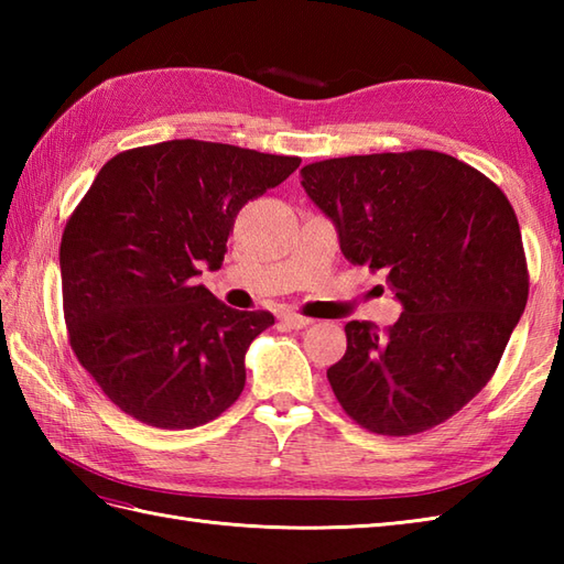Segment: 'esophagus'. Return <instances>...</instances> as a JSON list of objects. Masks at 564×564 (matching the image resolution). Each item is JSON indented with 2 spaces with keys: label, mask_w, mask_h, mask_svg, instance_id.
Here are the masks:
<instances>
[{
  "label": "esophagus",
  "mask_w": 564,
  "mask_h": 564,
  "mask_svg": "<svg viewBox=\"0 0 564 564\" xmlns=\"http://www.w3.org/2000/svg\"><path fill=\"white\" fill-rule=\"evenodd\" d=\"M279 322L285 327L291 329H303L310 325V319L305 315H297V313H291V310H283V313L279 315Z\"/></svg>",
  "instance_id": "obj_1"
}]
</instances>
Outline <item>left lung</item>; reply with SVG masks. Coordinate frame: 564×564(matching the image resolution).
<instances>
[{
  "mask_svg": "<svg viewBox=\"0 0 564 564\" xmlns=\"http://www.w3.org/2000/svg\"><path fill=\"white\" fill-rule=\"evenodd\" d=\"M354 267L386 273L404 313L344 327L327 370L341 410L380 436L446 422L495 376L529 301L517 213L492 178L436 150L351 154L303 166Z\"/></svg>",
  "mask_w": 564,
  "mask_h": 564,
  "instance_id": "1",
  "label": "left lung"
}]
</instances>
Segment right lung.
I'll list each match as a JSON object with an SVG mask.
<instances>
[{
	"instance_id": "1",
	"label": "right lung",
	"mask_w": 564,
	"mask_h": 564,
	"mask_svg": "<svg viewBox=\"0 0 564 564\" xmlns=\"http://www.w3.org/2000/svg\"><path fill=\"white\" fill-rule=\"evenodd\" d=\"M301 158L206 140L118 152L59 242L67 339L118 410L158 429L208 424L245 390V354L273 325L196 285L220 269L237 213Z\"/></svg>"
}]
</instances>
